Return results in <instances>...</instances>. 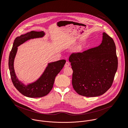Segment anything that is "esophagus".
<instances>
[{
    "mask_svg": "<svg viewBox=\"0 0 128 128\" xmlns=\"http://www.w3.org/2000/svg\"><path fill=\"white\" fill-rule=\"evenodd\" d=\"M69 65H70V63H69L68 61H66V63H65V64L64 66H65V67H69Z\"/></svg>",
    "mask_w": 128,
    "mask_h": 128,
    "instance_id": "esophagus-1",
    "label": "esophagus"
}]
</instances>
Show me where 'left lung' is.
<instances>
[{"label": "left lung", "mask_w": 128, "mask_h": 128, "mask_svg": "<svg viewBox=\"0 0 128 128\" xmlns=\"http://www.w3.org/2000/svg\"><path fill=\"white\" fill-rule=\"evenodd\" d=\"M73 70L72 84L80 95L93 97L103 95L112 86L118 66L113 39L105 32L102 43L69 58Z\"/></svg>", "instance_id": "obj_1"}]
</instances>
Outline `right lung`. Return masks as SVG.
Returning <instances> with one entry per match:
<instances>
[{"instance_id":"1","label":"right lung","mask_w":128,"mask_h":128,"mask_svg":"<svg viewBox=\"0 0 128 128\" xmlns=\"http://www.w3.org/2000/svg\"><path fill=\"white\" fill-rule=\"evenodd\" d=\"M44 35V31H32L16 38L10 54L8 67L13 84L20 93L30 98H40L48 95L53 87L56 76L62 70L66 62V60H61L49 63L40 78L34 83L27 86L18 80L14 68V61L18 50L17 47L30 39L42 38Z\"/></svg>"}]
</instances>
